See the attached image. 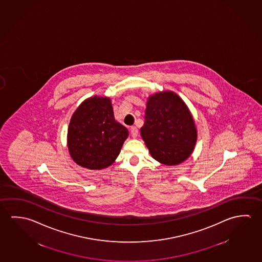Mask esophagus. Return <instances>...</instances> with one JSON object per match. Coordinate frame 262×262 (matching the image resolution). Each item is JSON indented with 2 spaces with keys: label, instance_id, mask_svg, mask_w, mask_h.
Returning a JSON list of instances; mask_svg holds the SVG:
<instances>
[{
  "label": "esophagus",
  "instance_id": "obj_1",
  "mask_svg": "<svg viewBox=\"0 0 262 262\" xmlns=\"http://www.w3.org/2000/svg\"><path fill=\"white\" fill-rule=\"evenodd\" d=\"M130 134H132V136L133 138H136L138 136V129L135 127V126H132L130 127Z\"/></svg>",
  "mask_w": 262,
  "mask_h": 262
}]
</instances>
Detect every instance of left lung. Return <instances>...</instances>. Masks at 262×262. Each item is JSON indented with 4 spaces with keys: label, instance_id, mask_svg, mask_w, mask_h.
Segmentation results:
<instances>
[{
    "label": "left lung",
    "instance_id": "left-lung-1",
    "mask_svg": "<svg viewBox=\"0 0 262 262\" xmlns=\"http://www.w3.org/2000/svg\"><path fill=\"white\" fill-rule=\"evenodd\" d=\"M141 135L152 158L166 165L183 163L193 152L198 130L186 104L172 91L151 95Z\"/></svg>",
    "mask_w": 262,
    "mask_h": 262
}]
</instances>
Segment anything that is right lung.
<instances>
[{
  "label": "right lung",
  "instance_id": "obj_1",
  "mask_svg": "<svg viewBox=\"0 0 262 262\" xmlns=\"http://www.w3.org/2000/svg\"><path fill=\"white\" fill-rule=\"evenodd\" d=\"M128 136L127 128L114 119L111 99L94 96L84 100L71 117L69 154L82 167L104 169L115 162Z\"/></svg>",
  "mask_w": 262,
  "mask_h": 262
}]
</instances>
